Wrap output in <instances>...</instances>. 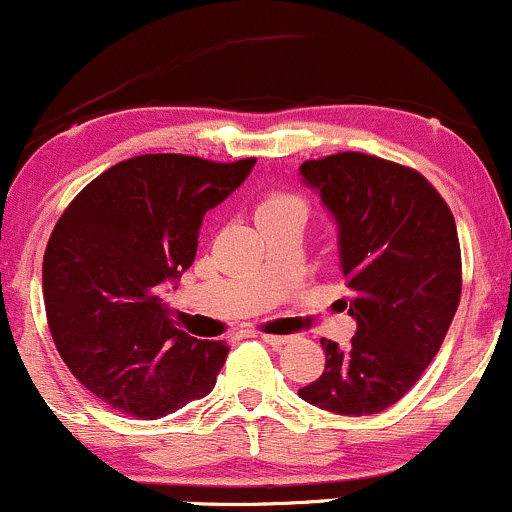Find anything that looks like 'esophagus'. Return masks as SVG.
I'll return each instance as SVG.
<instances>
[{"mask_svg": "<svg viewBox=\"0 0 512 512\" xmlns=\"http://www.w3.org/2000/svg\"><path fill=\"white\" fill-rule=\"evenodd\" d=\"M261 339L271 346H283V344H288L293 337H285V334H261Z\"/></svg>", "mask_w": 512, "mask_h": 512, "instance_id": "obj_1", "label": "esophagus"}]
</instances>
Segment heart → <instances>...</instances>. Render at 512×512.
I'll list each match as a JSON object with an SVG mask.
<instances>
[{"instance_id": "b5f03b06", "label": "heart", "mask_w": 512, "mask_h": 512, "mask_svg": "<svg viewBox=\"0 0 512 512\" xmlns=\"http://www.w3.org/2000/svg\"><path fill=\"white\" fill-rule=\"evenodd\" d=\"M295 217L305 222L307 205L305 200L293 192H266L256 205V222H268V219Z\"/></svg>"}]
</instances>
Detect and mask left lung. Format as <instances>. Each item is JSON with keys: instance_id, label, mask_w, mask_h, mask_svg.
<instances>
[{"instance_id": "1", "label": "left lung", "mask_w": 512, "mask_h": 512, "mask_svg": "<svg viewBox=\"0 0 512 512\" xmlns=\"http://www.w3.org/2000/svg\"><path fill=\"white\" fill-rule=\"evenodd\" d=\"M300 175L337 222L349 288L339 302L356 334L346 349L322 339V376L298 393L337 415H376L420 381L454 320L461 298L454 214L417 170L368 153L305 161Z\"/></svg>"}]
</instances>
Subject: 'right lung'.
Masks as SVG:
<instances>
[{"instance_id":"add662e5","label":"right lung","mask_w":512,"mask_h":512,"mask_svg":"<svg viewBox=\"0 0 512 512\" xmlns=\"http://www.w3.org/2000/svg\"><path fill=\"white\" fill-rule=\"evenodd\" d=\"M254 163L146 153L104 170L60 214L43 256L48 327L109 408L158 420L217 383L229 346L178 329L161 288L192 266L202 217Z\"/></svg>"}]
</instances>
